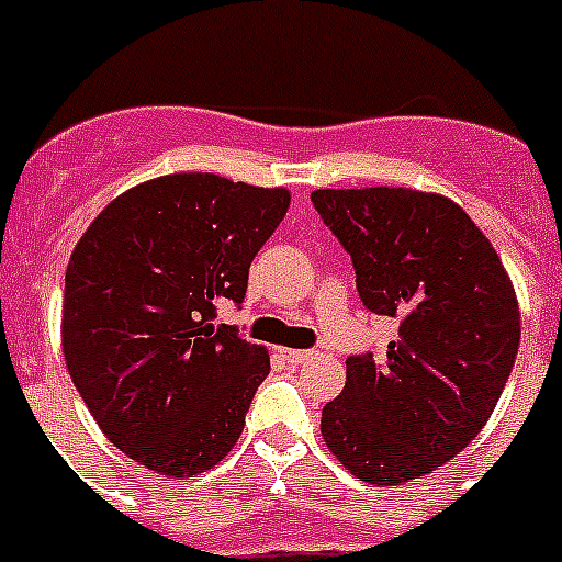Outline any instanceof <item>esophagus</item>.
<instances>
[{
    "label": "esophagus",
    "instance_id": "1",
    "mask_svg": "<svg viewBox=\"0 0 562 562\" xmlns=\"http://www.w3.org/2000/svg\"><path fill=\"white\" fill-rule=\"evenodd\" d=\"M281 357H284L286 362H292V366H301V362L310 360L312 351H304V349H281Z\"/></svg>",
    "mask_w": 562,
    "mask_h": 562
}]
</instances>
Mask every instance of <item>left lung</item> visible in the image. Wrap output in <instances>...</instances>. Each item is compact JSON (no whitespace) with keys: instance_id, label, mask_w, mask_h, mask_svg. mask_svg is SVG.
<instances>
[{"instance_id":"8db88e82","label":"left lung","mask_w":562,"mask_h":562,"mask_svg":"<svg viewBox=\"0 0 562 562\" xmlns=\"http://www.w3.org/2000/svg\"><path fill=\"white\" fill-rule=\"evenodd\" d=\"M312 205L351 256L366 310L400 321L380 360H346V385L321 414L326 448L374 486L428 475L498 405L520 342L513 281L441 193L324 188Z\"/></svg>"}]
</instances>
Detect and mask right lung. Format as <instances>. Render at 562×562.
Instances as JSON below:
<instances>
[{"label": "right lung", "instance_id": "1", "mask_svg": "<svg viewBox=\"0 0 562 562\" xmlns=\"http://www.w3.org/2000/svg\"><path fill=\"white\" fill-rule=\"evenodd\" d=\"M286 188L166 173L109 202L64 278L67 371L106 439L166 479L220 464L270 374L265 346L213 326L241 304L250 261L284 220Z\"/></svg>", "mask_w": 562, "mask_h": 562}]
</instances>
